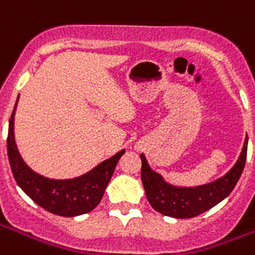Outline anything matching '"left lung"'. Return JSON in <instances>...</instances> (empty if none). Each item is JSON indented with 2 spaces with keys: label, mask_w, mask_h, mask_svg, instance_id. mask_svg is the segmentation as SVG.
Wrapping results in <instances>:
<instances>
[{
  "label": "left lung",
  "mask_w": 255,
  "mask_h": 255,
  "mask_svg": "<svg viewBox=\"0 0 255 255\" xmlns=\"http://www.w3.org/2000/svg\"><path fill=\"white\" fill-rule=\"evenodd\" d=\"M247 142L249 138L246 136L241 155L228 173L214 182L198 187H175L168 184L160 173L150 168L146 157L140 154V177L146 198L151 208L164 216L175 219H191L216 206L230 195L241 177L246 164Z\"/></svg>",
  "instance_id": "left-lung-1"
}]
</instances>
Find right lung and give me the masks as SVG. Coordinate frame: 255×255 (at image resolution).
I'll list each match as a JSON object with an SVG mask.
<instances>
[{"mask_svg": "<svg viewBox=\"0 0 255 255\" xmlns=\"http://www.w3.org/2000/svg\"><path fill=\"white\" fill-rule=\"evenodd\" d=\"M16 105L12 112V116L9 119L6 144H8L9 164L19 187L34 202L53 214L73 217L91 212L101 202L106 186L115 172L117 161L126 153V150L119 151L113 157L95 166L94 169L75 179L54 180V179L41 176L23 161L14 142L13 120Z\"/></svg>", "mask_w": 255, "mask_h": 255, "instance_id": "add662e5", "label": "right lung"}]
</instances>
